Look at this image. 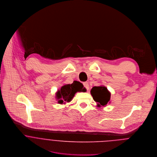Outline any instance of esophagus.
Listing matches in <instances>:
<instances>
[{"label": "esophagus", "mask_w": 157, "mask_h": 157, "mask_svg": "<svg viewBox=\"0 0 157 157\" xmlns=\"http://www.w3.org/2000/svg\"><path fill=\"white\" fill-rule=\"evenodd\" d=\"M83 85L88 91L89 90V84H88V82H85V83H83Z\"/></svg>", "instance_id": "34e87169"}]
</instances>
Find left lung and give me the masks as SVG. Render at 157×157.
I'll return each instance as SVG.
<instances>
[{
  "instance_id": "obj_1",
  "label": "left lung",
  "mask_w": 157,
  "mask_h": 157,
  "mask_svg": "<svg viewBox=\"0 0 157 157\" xmlns=\"http://www.w3.org/2000/svg\"><path fill=\"white\" fill-rule=\"evenodd\" d=\"M91 94L94 101L96 102L97 106H106L108 103H110L111 93L107 88L104 86H94L91 90Z\"/></svg>"
}]
</instances>
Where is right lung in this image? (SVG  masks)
Wrapping results in <instances>:
<instances>
[{
    "mask_svg": "<svg viewBox=\"0 0 157 157\" xmlns=\"http://www.w3.org/2000/svg\"><path fill=\"white\" fill-rule=\"evenodd\" d=\"M85 88L82 83L77 81H74L72 84H66L58 90L55 93V98L58 103L59 104H65L66 102H70L75 94L77 92H83Z\"/></svg>",
    "mask_w": 157,
    "mask_h": 157,
    "instance_id": "1",
    "label": "right lung"
}]
</instances>
